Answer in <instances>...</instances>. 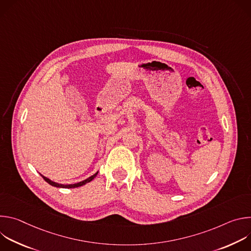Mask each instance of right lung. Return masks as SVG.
<instances>
[{"instance_id": "obj_1", "label": "right lung", "mask_w": 251, "mask_h": 251, "mask_svg": "<svg viewBox=\"0 0 251 251\" xmlns=\"http://www.w3.org/2000/svg\"><path fill=\"white\" fill-rule=\"evenodd\" d=\"M97 174L98 173H96V174H94L93 176H89L88 178H86V180H84V181H82V182H79V183H77V184H74V185H61V184H57V183H53V182H51L50 178H48V177H46V176H44L43 175H42V176L44 177V180L47 182V183H49L50 185H51V186H53V187H56V188H64V189H71V188H77V187H81V186H83V185H85L86 183H89V182H91L93 178L97 176Z\"/></svg>"}]
</instances>
